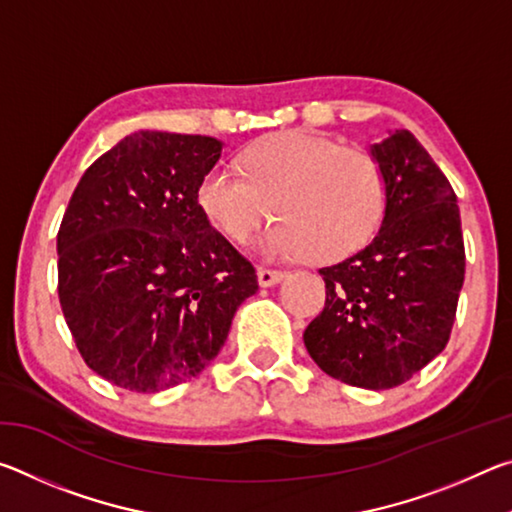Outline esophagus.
I'll list each match as a JSON object with an SVG mask.
<instances>
[{
    "label": "esophagus",
    "mask_w": 512,
    "mask_h": 512,
    "mask_svg": "<svg viewBox=\"0 0 512 512\" xmlns=\"http://www.w3.org/2000/svg\"><path fill=\"white\" fill-rule=\"evenodd\" d=\"M257 280H259V284H262V287H273V284L284 280V273L262 266V268H257Z\"/></svg>",
    "instance_id": "esophagus-1"
}]
</instances>
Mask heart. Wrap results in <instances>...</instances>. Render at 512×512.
Instances as JSON below:
<instances>
[{"mask_svg": "<svg viewBox=\"0 0 512 512\" xmlns=\"http://www.w3.org/2000/svg\"><path fill=\"white\" fill-rule=\"evenodd\" d=\"M241 171L216 164L198 187V203L232 241H246L268 216L280 219L259 239L271 257L327 262L366 244L386 207V180L368 153L305 131L266 137L241 155Z\"/></svg>", "mask_w": 512, "mask_h": 512, "instance_id": "heart-1", "label": "heart"}]
</instances>
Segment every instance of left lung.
<instances>
[{
	"instance_id": "obj_1",
	"label": "left lung",
	"mask_w": 512,
	"mask_h": 512,
	"mask_svg": "<svg viewBox=\"0 0 512 512\" xmlns=\"http://www.w3.org/2000/svg\"><path fill=\"white\" fill-rule=\"evenodd\" d=\"M370 158L386 180L381 225L359 253L320 268L325 307L302 339L329 377L384 391L445 350L465 246L454 189L413 133L388 131Z\"/></svg>"
}]
</instances>
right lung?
I'll return each mask as SVG.
<instances>
[{
	"instance_id": "1",
	"label": "right lung",
	"mask_w": 512,
	"mask_h": 512,
	"mask_svg": "<svg viewBox=\"0 0 512 512\" xmlns=\"http://www.w3.org/2000/svg\"><path fill=\"white\" fill-rule=\"evenodd\" d=\"M223 153L205 135L140 131L94 160L58 230V298L85 363L135 393L196 377L257 291L198 203Z\"/></svg>"
}]
</instances>
